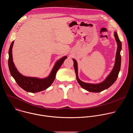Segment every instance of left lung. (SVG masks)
I'll list each match as a JSON object with an SVG mask.
<instances>
[{
    "label": "left lung",
    "instance_id": "obj_1",
    "mask_svg": "<svg viewBox=\"0 0 133 133\" xmlns=\"http://www.w3.org/2000/svg\"><path fill=\"white\" fill-rule=\"evenodd\" d=\"M114 37L117 44L114 66L111 71L108 75V76L102 83L98 84H90L81 81L78 76V66L77 61L75 59H72L74 62V67L75 68L76 75L77 81L80 86L85 90L92 92H99L108 88L116 81L121 69V56L120 52L122 49V43L119 39L116 31L114 32Z\"/></svg>",
    "mask_w": 133,
    "mask_h": 133
}]
</instances>
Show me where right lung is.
<instances>
[{
    "mask_svg": "<svg viewBox=\"0 0 133 133\" xmlns=\"http://www.w3.org/2000/svg\"><path fill=\"white\" fill-rule=\"evenodd\" d=\"M14 42V41L11 43L8 51V66L11 75L15 79L19 86L25 91L30 92H39L50 87L55 79L57 71H58L65 60L67 58V56H65L63 57L62 58L56 62L50 74L48 77L45 78L26 77L22 75L17 70L13 62L12 48Z\"/></svg>",
    "mask_w": 133,
    "mask_h": 133,
    "instance_id": "add662e5",
    "label": "right lung"
}]
</instances>
